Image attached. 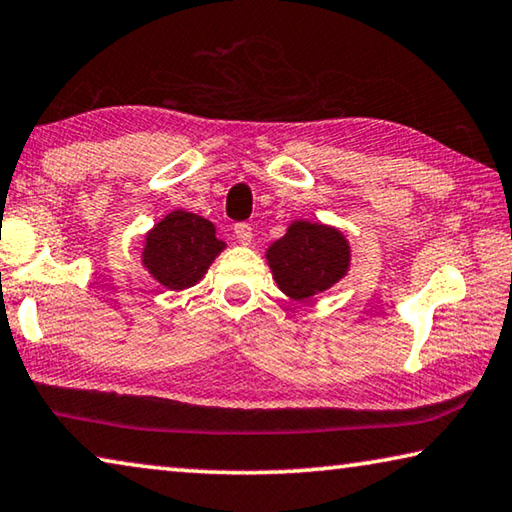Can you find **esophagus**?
Returning a JSON list of instances; mask_svg holds the SVG:
<instances>
[{
	"label": "esophagus",
	"instance_id": "esophagus-1",
	"mask_svg": "<svg viewBox=\"0 0 512 512\" xmlns=\"http://www.w3.org/2000/svg\"><path fill=\"white\" fill-rule=\"evenodd\" d=\"M234 237H237L241 246H250V241H253V227L246 225V223L234 225Z\"/></svg>",
	"mask_w": 512,
	"mask_h": 512
}]
</instances>
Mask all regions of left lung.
Wrapping results in <instances>:
<instances>
[{"instance_id":"left-lung-1","label":"left lung","mask_w":512,"mask_h":512,"mask_svg":"<svg viewBox=\"0 0 512 512\" xmlns=\"http://www.w3.org/2000/svg\"><path fill=\"white\" fill-rule=\"evenodd\" d=\"M351 255V243L339 227L296 218L287 232L266 248L264 257L282 294L307 300L346 278Z\"/></svg>"}]
</instances>
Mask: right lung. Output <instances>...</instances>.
<instances>
[{
	"label": "right lung",
	"mask_w": 512,
	"mask_h": 512,
	"mask_svg": "<svg viewBox=\"0 0 512 512\" xmlns=\"http://www.w3.org/2000/svg\"><path fill=\"white\" fill-rule=\"evenodd\" d=\"M141 264L154 282L182 291L205 278L214 259L227 248L216 225L198 214L175 209L143 234Z\"/></svg>",
	"instance_id": "obj_1"
}]
</instances>
